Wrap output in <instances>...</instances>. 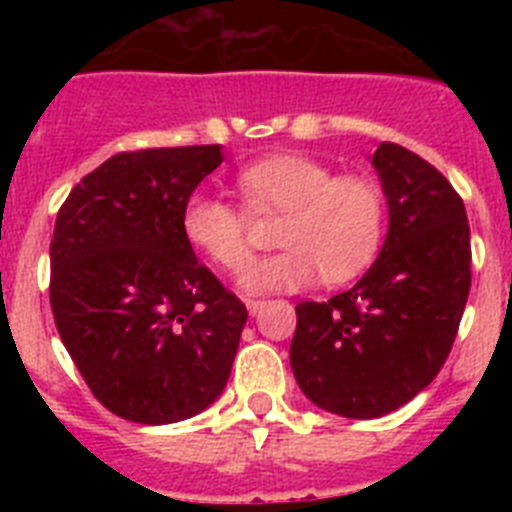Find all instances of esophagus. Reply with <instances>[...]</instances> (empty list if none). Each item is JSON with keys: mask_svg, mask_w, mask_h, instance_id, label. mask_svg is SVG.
Returning a JSON list of instances; mask_svg holds the SVG:
<instances>
[{"mask_svg": "<svg viewBox=\"0 0 512 512\" xmlns=\"http://www.w3.org/2000/svg\"><path fill=\"white\" fill-rule=\"evenodd\" d=\"M261 305H264V302L256 300V297H246V307H248V312H251V315H256V312L261 310Z\"/></svg>", "mask_w": 512, "mask_h": 512, "instance_id": "1", "label": "esophagus"}]
</instances>
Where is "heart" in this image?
Listing matches in <instances>:
<instances>
[{
    "instance_id": "1",
    "label": "heart",
    "mask_w": 512,
    "mask_h": 512,
    "mask_svg": "<svg viewBox=\"0 0 512 512\" xmlns=\"http://www.w3.org/2000/svg\"><path fill=\"white\" fill-rule=\"evenodd\" d=\"M243 205L197 192L184 205L182 230L202 256L238 274L251 261L253 217L274 220L282 251L241 277L248 292H295L323 274L328 284L359 277L382 246L387 205L379 184L361 174H333L302 153H277L238 174Z\"/></svg>"
}]
</instances>
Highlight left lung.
I'll list each match as a JSON object with an SVG mask.
<instances>
[{
  "instance_id": "1",
  "label": "left lung",
  "mask_w": 512,
  "mask_h": 512,
  "mask_svg": "<svg viewBox=\"0 0 512 512\" xmlns=\"http://www.w3.org/2000/svg\"><path fill=\"white\" fill-rule=\"evenodd\" d=\"M390 207L379 259L328 302H300L289 364L318 408L369 420L413 400L449 359L472 287L464 202L418 153L379 143Z\"/></svg>"
}]
</instances>
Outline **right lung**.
Here are the masks:
<instances>
[{"label": "right lung", "instance_id": "1", "mask_svg": "<svg viewBox=\"0 0 512 512\" xmlns=\"http://www.w3.org/2000/svg\"><path fill=\"white\" fill-rule=\"evenodd\" d=\"M220 164V146L122 151L58 210V336L92 395L133 423L192 418L230 377L248 310L182 230L184 205Z\"/></svg>", "mask_w": 512, "mask_h": 512}]
</instances>
